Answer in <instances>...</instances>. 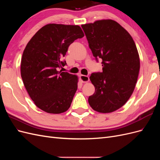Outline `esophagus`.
<instances>
[{
    "label": "esophagus",
    "mask_w": 160,
    "mask_h": 160,
    "mask_svg": "<svg viewBox=\"0 0 160 160\" xmlns=\"http://www.w3.org/2000/svg\"><path fill=\"white\" fill-rule=\"evenodd\" d=\"M80 79L81 81L83 82V83H88V82L89 81V77L88 76L86 75H80Z\"/></svg>",
    "instance_id": "34e87169"
}]
</instances>
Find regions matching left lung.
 <instances>
[{"label":"left lung","mask_w":160,"mask_h":160,"mask_svg":"<svg viewBox=\"0 0 160 160\" xmlns=\"http://www.w3.org/2000/svg\"><path fill=\"white\" fill-rule=\"evenodd\" d=\"M81 27L93 56L103 61V72L90 76L95 91L89 103L98 112H113L125 104L135 88L140 68L136 45L130 34L111 19Z\"/></svg>","instance_id":"obj_1"}]
</instances>
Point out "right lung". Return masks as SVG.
Instances as JSON below:
<instances>
[{
	"mask_svg": "<svg viewBox=\"0 0 160 160\" xmlns=\"http://www.w3.org/2000/svg\"><path fill=\"white\" fill-rule=\"evenodd\" d=\"M83 37L78 25L51 23L40 28L25 47L21 63L23 83L34 103L47 113L59 114L70 108L79 78L58 69L66 65L62 58L69 46Z\"/></svg>",
	"mask_w": 160,
	"mask_h": 160,
	"instance_id": "1",
	"label": "right lung"
}]
</instances>
